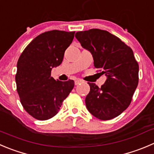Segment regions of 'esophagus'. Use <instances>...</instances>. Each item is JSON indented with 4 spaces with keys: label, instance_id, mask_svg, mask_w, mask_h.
Instances as JSON below:
<instances>
[{
    "label": "esophagus",
    "instance_id": "1",
    "mask_svg": "<svg viewBox=\"0 0 154 154\" xmlns=\"http://www.w3.org/2000/svg\"><path fill=\"white\" fill-rule=\"evenodd\" d=\"M81 80H75V81H74V83H75V85H76V86H77V85H78L79 84V83H81Z\"/></svg>",
    "mask_w": 154,
    "mask_h": 154
}]
</instances>
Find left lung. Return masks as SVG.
<instances>
[{
    "instance_id": "obj_1",
    "label": "left lung",
    "mask_w": 154,
    "mask_h": 154,
    "mask_svg": "<svg viewBox=\"0 0 154 154\" xmlns=\"http://www.w3.org/2000/svg\"><path fill=\"white\" fill-rule=\"evenodd\" d=\"M75 37L91 52L95 68L107 77L101 87L88 83L90 91L85 100L88 110L101 120L117 117L129 107L138 86L139 67L133 51L104 30L79 31Z\"/></svg>"
}]
</instances>
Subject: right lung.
<instances>
[{
    "label": "right lung",
    "instance_id": "right-lung-1",
    "mask_svg": "<svg viewBox=\"0 0 154 154\" xmlns=\"http://www.w3.org/2000/svg\"><path fill=\"white\" fill-rule=\"evenodd\" d=\"M75 31H46L36 37L19 58L16 90L27 113L39 120L52 118L74 86L72 80L62 82L51 77V70L62 62Z\"/></svg>",
    "mask_w": 154,
    "mask_h": 154
}]
</instances>
